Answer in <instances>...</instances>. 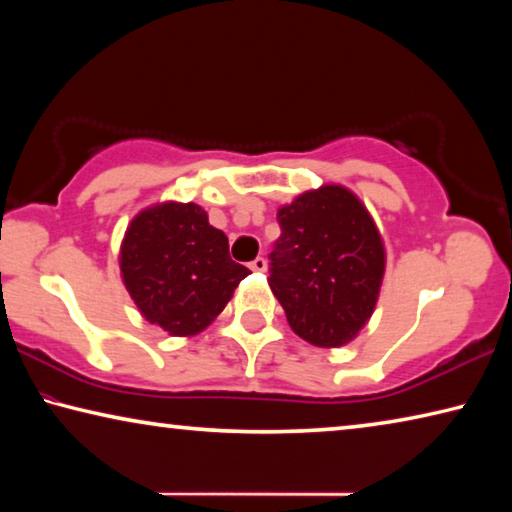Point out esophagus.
<instances>
[{"label":"esophagus","instance_id":"esophagus-1","mask_svg":"<svg viewBox=\"0 0 512 512\" xmlns=\"http://www.w3.org/2000/svg\"><path fill=\"white\" fill-rule=\"evenodd\" d=\"M250 268H253V271H257V273L266 271V259L264 257H255L253 262H250Z\"/></svg>","mask_w":512,"mask_h":512}]
</instances>
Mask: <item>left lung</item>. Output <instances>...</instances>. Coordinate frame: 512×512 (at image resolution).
Listing matches in <instances>:
<instances>
[{
  "label": "left lung",
  "mask_w": 512,
  "mask_h": 512,
  "mask_svg": "<svg viewBox=\"0 0 512 512\" xmlns=\"http://www.w3.org/2000/svg\"><path fill=\"white\" fill-rule=\"evenodd\" d=\"M268 284L293 332L318 348L350 343L375 311L386 253L350 189L323 185L277 210Z\"/></svg>",
  "instance_id": "left-lung-1"
}]
</instances>
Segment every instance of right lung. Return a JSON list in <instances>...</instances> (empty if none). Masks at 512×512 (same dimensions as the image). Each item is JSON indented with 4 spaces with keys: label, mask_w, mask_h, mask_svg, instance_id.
Listing matches in <instances>:
<instances>
[{
    "label": "right lung",
    "mask_w": 512,
    "mask_h": 512,
    "mask_svg": "<svg viewBox=\"0 0 512 512\" xmlns=\"http://www.w3.org/2000/svg\"><path fill=\"white\" fill-rule=\"evenodd\" d=\"M119 268L142 316L171 336L205 329L250 273L232 262L228 237L196 203H162L137 214L121 241Z\"/></svg>",
    "instance_id": "1"
}]
</instances>
